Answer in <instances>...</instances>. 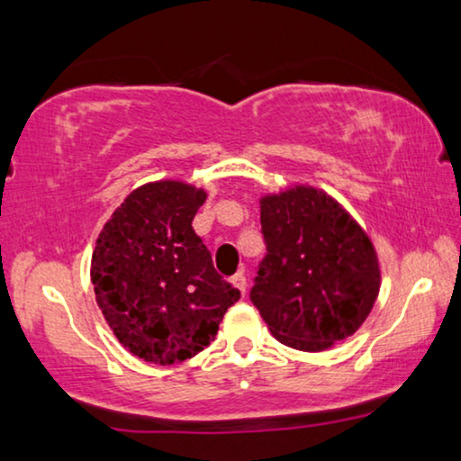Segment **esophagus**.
<instances>
[{"label": "esophagus", "mask_w": 461, "mask_h": 461, "mask_svg": "<svg viewBox=\"0 0 461 461\" xmlns=\"http://www.w3.org/2000/svg\"><path fill=\"white\" fill-rule=\"evenodd\" d=\"M231 282H233V286L240 290V293L246 294V276L242 274V271H238V274L231 277Z\"/></svg>", "instance_id": "obj_1"}]
</instances>
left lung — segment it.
Instances as JSON below:
<instances>
[{
    "label": "left lung",
    "instance_id": "8db88e82",
    "mask_svg": "<svg viewBox=\"0 0 461 461\" xmlns=\"http://www.w3.org/2000/svg\"><path fill=\"white\" fill-rule=\"evenodd\" d=\"M263 261L250 301L282 345L323 351L357 332L380 290L375 250L353 217L315 187L261 200Z\"/></svg>",
    "mask_w": 461,
    "mask_h": 461
}]
</instances>
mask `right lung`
I'll return each instance as SVG.
<instances>
[{
	"mask_svg": "<svg viewBox=\"0 0 461 461\" xmlns=\"http://www.w3.org/2000/svg\"><path fill=\"white\" fill-rule=\"evenodd\" d=\"M206 194L157 181L129 194L92 257V284L108 326L135 357L171 366L211 345L240 298L192 228Z\"/></svg>",
	"mask_w": 461,
	"mask_h": 461,
	"instance_id": "1",
	"label": "right lung"
}]
</instances>
